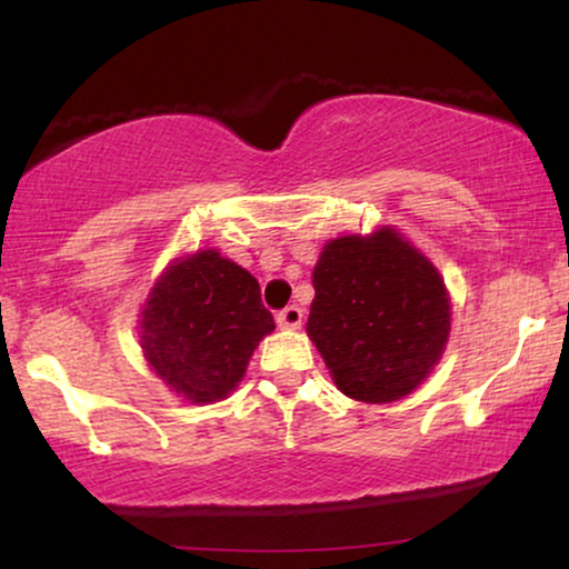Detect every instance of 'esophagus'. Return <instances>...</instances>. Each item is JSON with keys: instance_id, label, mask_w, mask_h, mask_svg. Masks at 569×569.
<instances>
[{"instance_id": "esophagus-1", "label": "esophagus", "mask_w": 569, "mask_h": 569, "mask_svg": "<svg viewBox=\"0 0 569 569\" xmlns=\"http://www.w3.org/2000/svg\"><path fill=\"white\" fill-rule=\"evenodd\" d=\"M279 329H298L302 323V308L300 306H287L277 313Z\"/></svg>"}]
</instances>
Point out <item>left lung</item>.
Masks as SVG:
<instances>
[{
  "mask_svg": "<svg viewBox=\"0 0 569 569\" xmlns=\"http://www.w3.org/2000/svg\"><path fill=\"white\" fill-rule=\"evenodd\" d=\"M313 287L308 337L352 399H401L440 360L450 331L446 284L399 232L331 240Z\"/></svg>",
  "mask_w": 569,
  "mask_h": 569,
  "instance_id": "1",
  "label": "left lung"
}]
</instances>
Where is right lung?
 Masks as SVG:
<instances>
[{"label":"right lung","instance_id":"obj_1","mask_svg":"<svg viewBox=\"0 0 569 569\" xmlns=\"http://www.w3.org/2000/svg\"><path fill=\"white\" fill-rule=\"evenodd\" d=\"M274 329L259 282L217 251L170 267L142 313L152 370L193 403L224 399L243 378L259 341Z\"/></svg>","mask_w":569,"mask_h":569}]
</instances>
